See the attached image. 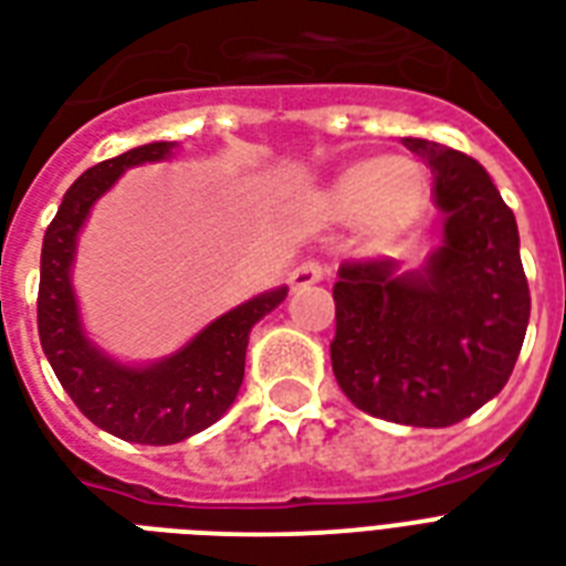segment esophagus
Returning a JSON list of instances; mask_svg holds the SVG:
<instances>
[{
	"mask_svg": "<svg viewBox=\"0 0 566 566\" xmlns=\"http://www.w3.org/2000/svg\"><path fill=\"white\" fill-rule=\"evenodd\" d=\"M324 280V265L318 260H304L297 269H292L289 274V286L292 289H310L315 283H322Z\"/></svg>",
	"mask_w": 566,
	"mask_h": 566,
	"instance_id": "34e87169",
	"label": "esophagus"
}]
</instances>
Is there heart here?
<instances>
[{"label":"heart","instance_id":"b5f03b06","mask_svg":"<svg viewBox=\"0 0 566 566\" xmlns=\"http://www.w3.org/2000/svg\"><path fill=\"white\" fill-rule=\"evenodd\" d=\"M428 177L422 165L405 156L363 159L336 174L327 188V206L336 218L360 214L371 235H396L422 209Z\"/></svg>","mask_w":566,"mask_h":566}]
</instances>
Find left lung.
<instances>
[{
  "mask_svg": "<svg viewBox=\"0 0 566 566\" xmlns=\"http://www.w3.org/2000/svg\"><path fill=\"white\" fill-rule=\"evenodd\" d=\"M433 170L442 244L422 271L348 260L333 283L336 384L363 413L446 428L499 396L523 348L532 297L516 218L467 153L405 138Z\"/></svg>",
  "mask_w": 566,
  "mask_h": 566,
  "instance_id": "8db88e82",
  "label": "left lung"
}]
</instances>
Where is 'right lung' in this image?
I'll use <instances>...</instances> for the list:
<instances>
[{
  "instance_id": "1",
  "label": "right lung",
  "mask_w": 566,
  "mask_h": 566,
  "mask_svg": "<svg viewBox=\"0 0 566 566\" xmlns=\"http://www.w3.org/2000/svg\"><path fill=\"white\" fill-rule=\"evenodd\" d=\"M170 142H153L87 168L67 188L43 235L38 333L55 378L73 405L103 431L142 446H170L218 422L239 396L251 327L286 297L271 289L235 306L195 339L153 366H124L103 354L82 331L70 265L91 206L133 165L168 159Z\"/></svg>"
}]
</instances>
